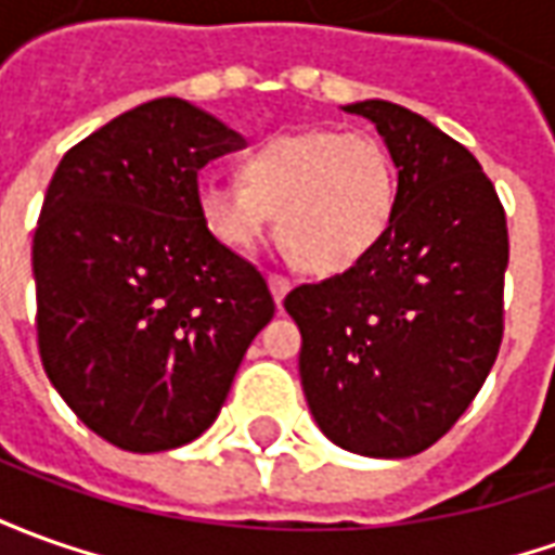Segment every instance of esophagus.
<instances>
[{
    "label": "esophagus",
    "mask_w": 555,
    "mask_h": 555,
    "mask_svg": "<svg viewBox=\"0 0 555 555\" xmlns=\"http://www.w3.org/2000/svg\"><path fill=\"white\" fill-rule=\"evenodd\" d=\"M269 286H271V296H274V301L281 305L286 293H289V286H293V281H289L286 274H269Z\"/></svg>",
    "instance_id": "esophagus-1"
}]
</instances>
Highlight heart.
I'll list each match as a JSON object with an SVG mask.
<instances>
[{
  "label": "heart",
  "mask_w": 555,
  "mask_h": 555,
  "mask_svg": "<svg viewBox=\"0 0 555 555\" xmlns=\"http://www.w3.org/2000/svg\"><path fill=\"white\" fill-rule=\"evenodd\" d=\"M198 214L217 241L256 250L281 217L301 269L357 266L387 235L399 202L389 151L365 132H296L262 141L241 163V181L198 183Z\"/></svg>",
  "instance_id": "b5f03b06"
}]
</instances>
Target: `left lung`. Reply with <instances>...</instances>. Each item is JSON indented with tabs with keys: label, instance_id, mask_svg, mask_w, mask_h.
Listing matches in <instances>:
<instances>
[{
	"label": "left lung",
	"instance_id": "1",
	"mask_svg": "<svg viewBox=\"0 0 555 555\" xmlns=\"http://www.w3.org/2000/svg\"><path fill=\"white\" fill-rule=\"evenodd\" d=\"M344 111L387 141L396 217L372 254L296 286L284 308L323 435L350 453L404 460L453 429L499 357L507 220L472 151L426 117L384 99Z\"/></svg>",
	"mask_w": 555,
	"mask_h": 555
}]
</instances>
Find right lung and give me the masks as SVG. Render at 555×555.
<instances>
[{
    "label": "right lung",
    "instance_id": "right-lung-1",
    "mask_svg": "<svg viewBox=\"0 0 555 555\" xmlns=\"http://www.w3.org/2000/svg\"><path fill=\"white\" fill-rule=\"evenodd\" d=\"M241 141L163 95L78 141L44 193L33 238L41 365L80 423L129 453L196 441L274 317L266 278L198 214V171Z\"/></svg>",
    "mask_w": 555,
    "mask_h": 555
}]
</instances>
